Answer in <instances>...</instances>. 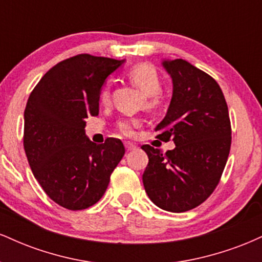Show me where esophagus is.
<instances>
[{
  "label": "esophagus",
  "mask_w": 262,
  "mask_h": 262,
  "mask_svg": "<svg viewBox=\"0 0 262 262\" xmlns=\"http://www.w3.org/2000/svg\"><path fill=\"white\" fill-rule=\"evenodd\" d=\"M124 145H125V149H127L128 151H132V150L137 149V145H135V144H133V143H125Z\"/></svg>",
  "instance_id": "34e87169"
}]
</instances>
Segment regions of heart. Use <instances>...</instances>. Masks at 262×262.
I'll use <instances>...</instances> for the list:
<instances>
[{"mask_svg":"<svg viewBox=\"0 0 262 262\" xmlns=\"http://www.w3.org/2000/svg\"><path fill=\"white\" fill-rule=\"evenodd\" d=\"M127 76L129 81L138 89H140L145 95V107L149 110L158 108L161 103V97L159 95L161 90V79L156 69L150 64H137L132 66L128 70ZM110 87L106 86L102 90L100 101L102 104L110 103ZM139 125L137 119H122L118 122V129L122 134L132 135L134 133V128Z\"/></svg>","mask_w":262,"mask_h":262,"instance_id":"obj_1","label":"heart"}]
</instances>
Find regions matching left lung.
<instances>
[{"mask_svg":"<svg viewBox=\"0 0 262 262\" xmlns=\"http://www.w3.org/2000/svg\"><path fill=\"white\" fill-rule=\"evenodd\" d=\"M161 64L172 80V97L155 130L159 139H172L175 149L164 154L141 146L149 158L143 183L159 208L180 213L196 208L217 187L230 151V119L213 77L182 59Z\"/></svg>","mask_w":262,"mask_h":262,"instance_id":"obj_1","label":"left lung"}]
</instances>
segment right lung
<instances>
[{
	"label": "right lung",
	"instance_id": "1",
	"mask_svg": "<svg viewBox=\"0 0 262 262\" xmlns=\"http://www.w3.org/2000/svg\"><path fill=\"white\" fill-rule=\"evenodd\" d=\"M125 60L80 54L53 66L25 110L23 144L39 185L55 203L86 209L101 200L125 149L116 138L95 144L86 119L98 116L106 79Z\"/></svg>",
	"mask_w": 262,
	"mask_h": 262
}]
</instances>
